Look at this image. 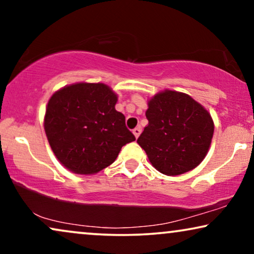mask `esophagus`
I'll use <instances>...</instances> for the list:
<instances>
[{
  "label": "esophagus",
  "mask_w": 254,
  "mask_h": 254,
  "mask_svg": "<svg viewBox=\"0 0 254 254\" xmlns=\"http://www.w3.org/2000/svg\"><path fill=\"white\" fill-rule=\"evenodd\" d=\"M133 134H134V136L135 137H138L140 136V134H141V127H136V128H134L133 129Z\"/></svg>",
  "instance_id": "1"
}]
</instances>
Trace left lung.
Returning a JSON list of instances; mask_svg holds the SVG:
<instances>
[{"label": "left lung", "instance_id": "left-lung-1", "mask_svg": "<svg viewBox=\"0 0 254 254\" xmlns=\"http://www.w3.org/2000/svg\"><path fill=\"white\" fill-rule=\"evenodd\" d=\"M148 125L137 143L163 175L179 176L206 157L214 134L210 113L187 93L164 90L148 100Z\"/></svg>", "mask_w": 254, "mask_h": 254}]
</instances>
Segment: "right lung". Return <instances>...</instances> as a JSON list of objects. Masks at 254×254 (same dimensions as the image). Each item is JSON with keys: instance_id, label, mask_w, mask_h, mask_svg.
<instances>
[{"instance_id": "1", "label": "right lung", "mask_w": 254, "mask_h": 254, "mask_svg": "<svg viewBox=\"0 0 254 254\" xmlns=\"http://www.w3.org/2000/svg\"><path fill=\"white\" fill-rule=\"evenodd\" d=\"M118 95L104 83L79 82L55 91L48 100L44 128L58 161L77 175H95L135 141L116 110Z\"/></svg>"}]
</instances>
